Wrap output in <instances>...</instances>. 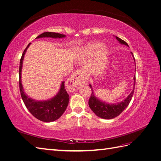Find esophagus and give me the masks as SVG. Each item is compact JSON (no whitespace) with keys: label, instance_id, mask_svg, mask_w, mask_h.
Instances as JSON below:
<instances>
[{"label":"esophagus","instance_id":"34e87169","mask_svg":"<svg viewBox=\"0 0 161 161\" xmlns=\"http://www.w3.org/2000/svg\"><path fill=\"white\" fill-rule=\"evenodd\" d=\"M87 83V79L80 70L73 72L66 81V86L70 92L76 91L82 85Z\"/></svg>","mask_w":161,"mask_h":161}]
</instances>
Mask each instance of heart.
Here are the masks:
<instances>
[{"instance_id":"heart-1","label":"heart","mask_w":161,"mask_h":161,"mask_svg":"<svg viewBox=\"0 0 161 161\" xmlns=\"http://www.w3.org/2000/svg\"><path fill=\"white\" fill-rule=\"evenodd\" d=\"M100 44L98 43H92L82 48L80 53L82 56H91L99 50Z\"/></svg>"}]
</instances>
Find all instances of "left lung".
I'll return each instance as SVG.
<instances>
[{
  "label": "left lung",
  "mask_w": 161,
  "mask_h": 161,
  "mask_svg": "<svg viewBox=\"0 0 161 161\" xmlns=\"http://www.w3.org/2000/svg\"><path fill=\"white\" fill-rule=\"evenodd\" d=\"M115 38L116 40L119 42V43H121V44L127 46L129 47L128 43L125 41L122 40L121 39L119 38L117 36L115 37ZM130 53L132 55L134 60L135 62V58L134 57L132 52H130ZM135 66H136V64H135ZM135 84H136V76H134L133 89L130 92V94L126 97L124 100L119 102V103H111V104L106 103V102L101 101L99 99L97 98L95 95V92L93 91V89H92V85H89L90 88L91 89V91H92V93H91L90 99L89 100V105L90 107V108L92 111L94 112L95 114L97 116L101 118L106 119H111L115 118V117L118 116L129 105L134 94Z\"/></svg>",
  "instance_id": "1"
}]
</instances>
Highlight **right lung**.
Here are the masks:
<instances>
[{
  "instance_id": "right-lung-1",
  "label": "right lung",
  "mask_w": 161,
  "mask_h": 161,
  "mask_svg": "<svg viewBox=\"0 0 161 161\" xmlns=\"http://www.w3.org/2000/svg\"><path fill=\"white\" fill-rule=\"evenodd\" d=\"M66 36L63 34L53 33V32H44L41 35L38 36L36 39L43 37H51V38H64ZM30 43L24 50L21 58L20 60L19 65V89H20L21 95L22 99L25 103L26 108L30 111V113L38 119L39 120L44 121V122H52L59 119L62 115L66 111L69 102V95L67 93L64 86V81H62L60 89L57 94L52 97L51 99L44 101H38L30 98L24 92V89L21 81V71L23 67V62L24 56L29 46Z\"/></svg>"
}]
</instances>
